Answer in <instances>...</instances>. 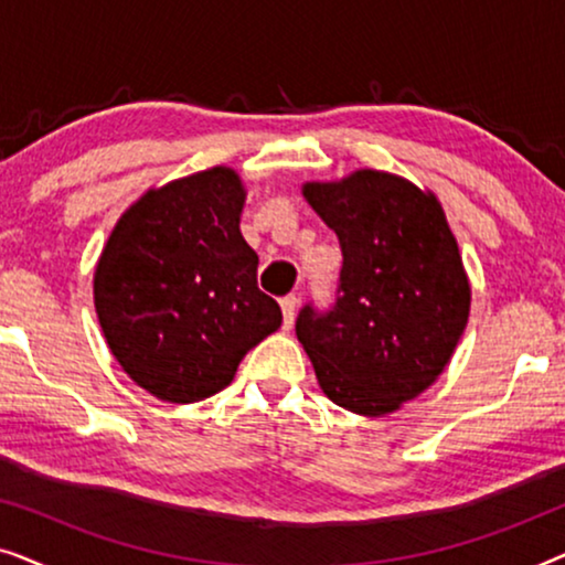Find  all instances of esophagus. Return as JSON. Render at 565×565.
Listing matches in <instances>:
<instances>
[{
    "label": "esophagus",
    "mask_w": 565,
    "mask_h": 565,
    "mask_svg": "<svg viewBox=\"0 0 565 565\" xmlns=\"http://www.w3.org/2000/svg\"><path fill=\"white\" fill-rule=\"evenodd\" d=\"M280 308H282V327L290 329L292 321H296V313H298V298L296 296H285L280 300Z\"/></svg>",
    "instance_id": "1"
}]
</instances>
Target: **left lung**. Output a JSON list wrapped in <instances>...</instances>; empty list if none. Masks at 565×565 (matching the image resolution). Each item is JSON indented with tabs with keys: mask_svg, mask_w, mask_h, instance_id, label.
Wrapping results in <instances>:
<instances>
[{
	"mask_svg": "<svg viewBox=\"0 0 565 565\" xmlns=\"http://www.w3.org/2000/svg\"><path fill=\"white\" fill-rule=\"evenodd\" d=\"M303 198L344 262L334 306L300 308L298 342L337 406L396 412L437 381L468 323L470 285L443 205L375 169L306 182Z\"/></svg>",
	"mask_w": 565,
	"mask_h": 565,
	"instance_id": "left-lung-1",
	"label": "left lung"
}]
</instances>
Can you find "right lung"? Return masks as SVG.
Segmentation results:
<instances>
[{"label": "right lung", "instance_id": "1", "mask_svg": "<svg viewBox=\"0 0 565 565\" xmlns=\"http://www.w3.org/2000/svg\"><path fill=\"white\" fill-rule=\"evenodd\" d=\"M244 198L228 167L149 190L97 262L107 347L161 401L195 404L223 391L244 354L280 329V306L259 290V257L238 231Z\"/></svg>", "mask_w": 565, "mask_h": 565}]
</instances>
